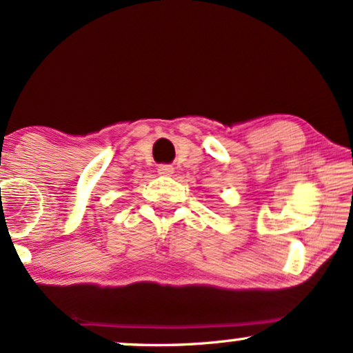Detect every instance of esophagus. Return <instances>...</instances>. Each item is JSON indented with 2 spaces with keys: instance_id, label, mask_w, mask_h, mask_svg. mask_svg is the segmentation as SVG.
<instances>
[{
  "instance_id": "1",
  "label": "esophagus",
  "mask_w": 353,
  "mask_h": 353,
  "mask_svg": "<svg viewBox=\"0 0 353 353\" xmlns=\"http://www.w3.org/2000/svg\"><path fill=\"white\" fill-rule=\"evenodd\" d=\"M157 172H159L161 176H171V174L174 172V168L169 164H161L159 168H157Z\"/></svg>"
}]
</instances>
